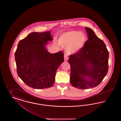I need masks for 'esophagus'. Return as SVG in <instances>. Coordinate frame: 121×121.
<instances>
[{"mask_svg": "<svg viewBox=\"0 0 121 121\" xmlns=\"http://www.w3.org/2000/svg\"><path fill=\"white\" fill-rule=\"evenodd\" d=\"M68 59H69L68 57L66 55H64V61H67Z\"/></svg>", "mask_w": 121, "mask_h": 121, "instance_id": "esophagus-1", "label": "esophagus"}]
</instances>
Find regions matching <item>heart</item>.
Wrapping results in <instances>:
<instances>
[{"label":"heart","mask_w":121,"mask_h":121,"mask_svg":"<svg viewBox=\"0 0 121 121\" xmlns=\"http://www.w3.org/2000/svg\"><path fill=\"white\" fill-rule=\"evenodd\" d=\"M86 36L77 31H70L63 33L58 39V43L66 47V52L68 54H75L79 52L86 42Z\"/></svg>","instance_id":"b5f03b06"}]
</instances>
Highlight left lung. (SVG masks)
I'll return each mask as SVG.
<instances>
[{
	"instance_id": "8db88e82",
	"label": "left lung",
	"mask_w": 121,
	"mask_h": 121,
	"mask_svg": "<svg viewBox=\"0 0 121 121\" xmlns=\"http://www.w3.org/2000/svg\"><path fill=\"white\" fill-rule=\"evenodd\" d=\"M88 39L80 51L70 55V82L75 87L86 89L98 86L108 70L109 52L104 41L86 27Z\"/></svg>"
}]
</instances>
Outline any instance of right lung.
Segmentation results:
<instances>
[{"mask_svg": "<svg viewBox=\"0 0 121 121\" xmlns=\"http://www.w3.org/2000/svg\"><path fill=\"white\" fill-rule=\"evenodd\" d=\"M50 33H30L19 41L15 52L18 76L35 89L51 87L58 67L64 61L63 52L50 53L46 48L48 41L52 40Z\"/></svg>", "mask_w": 121, "mask_h": 121, "instance_id": "right-lung-1", "label": "right lung"}]
</instances>
